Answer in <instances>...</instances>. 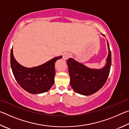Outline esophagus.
Returning a JSON list of instances; mask_svg holds the SVG:
<instances>
[{
  "label": "esophagus",
  "instance_id": "34e87169",
  "mask_svg": "<svg viewBox=\"0 0 129 129\" xmlns=\"http://www.w3.org/2000/svg\"><path fill=\"white\" fill-rule=\"evenodd\" d=\"M70 56H71V54H70L69 53H64L62 54V58L64 60H67L68 58L69 57H70Z\"/></svg>",
  "mask_w": 129,
  "mask_h": 129
}]
</instances>
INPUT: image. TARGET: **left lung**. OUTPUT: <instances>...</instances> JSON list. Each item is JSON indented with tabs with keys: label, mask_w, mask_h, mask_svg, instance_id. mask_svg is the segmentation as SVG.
<instances>
[{
	"label": "left lung",
	"mask_w": 129,
	"mask_h": 129,
	"mask_svg": "<svg viewBox=\"0 0 129 129\" xmlns=\"http://www.w3.org/2000/svg\"><path fill=\"white\" fill-rule=\"evenodd\" d=\"M102 35L105 36L104 35ZM109 53L106 62L101 69H91L81 63L69 58L67 61L70 84L75 91L84 95H89L97 92L105 84L110 73L112 57L108 41H107Z\"/></svg>",
	"instance_id": "obj_1"
}]
</instances>
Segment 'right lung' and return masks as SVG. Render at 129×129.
<instances>
[{
  "label": "right lung",
  "instance_id": "add662e5",
  "mask_svg": "<svg viewBox=\"0 0 129 129\" xmlns=\"http://www.w3.org/2000/svg\"><path fill=\"white\" fill-rule=\"evenodd\" d=\"M61 58L62 56H58L39 66L26 68L15 60L12 48L11 66L19 85L28 93L36 94L46 92L51 88L54 82V64L57 60Z\"/></svg>",
  "mask_w": 129,
  "mask_h": 129
}]
</instances>
